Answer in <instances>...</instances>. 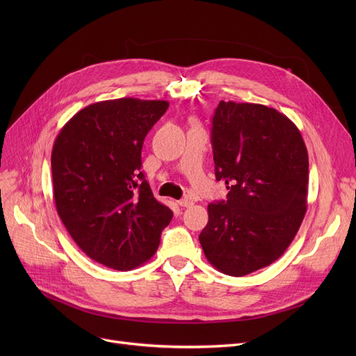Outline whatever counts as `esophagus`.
Instances as JSON below:
<instances>
[{"mask_svg": "<svg viewBox=\"0 0 356 356\" xmlns=\"http://www.w3.org/2000/svg\"><path fill=\"white\" fill-rule=\"evenodd\" d=\"M177 203H179V207H181V208H191V207H193V202L191 199H181Z\"/></svg>", "mask_w": 356, "mask_h": 356, "instance_id": "esophagus-1", "label": "esophagus"}]
</instances>
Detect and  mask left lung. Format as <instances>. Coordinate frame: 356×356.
Listing matches in <instances>:
<instances>
[{"label":"left lung","mask_w":356,"mask_h":356,"mask_svg":"<svg viewBox=\"0 0 356 356\" xmlns=\"http://www.w3.org/2000/svg\"><path fill=\"white\" fill-rule=\"evenodd\" d=\"M216 180L227 200L211 203L199 235L209 263L242 277L284 254L307 209L309 156L298 128L274 108L220 101L212 118Z\"/></svg>","instance_id":"1"}]
</instances>
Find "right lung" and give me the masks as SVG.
Here are the masks:
<instances>
[{"mask_svg": "<svg viewBox=\"0 0 356 356\" xmlns=\"http://www.w3.org/2000/svg\"><path fill=\"white\" fill-rule=\"evenodd\" d=\"M167 108V101L136 98L92 104L53 144L56 209L78 247L108 268L148 261L173 218L140 172L144 138Z\"/></svg>", "mask_w": 356, "mask_h": 356, "instance_id": "add662e5", "label": "right lung"}]
</instances>
